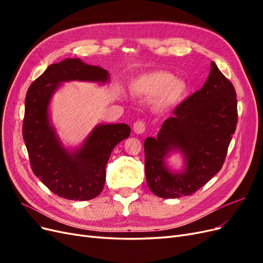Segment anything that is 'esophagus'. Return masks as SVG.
Returning a JSON list of instances; mask_svg holds the SVG:
<instances>
[{"label": "esophagus", "instance_id": "1", "mask_svg": "<svg viewBox=\"0 0 263 263\" xmlns=\"http://www.w3.org/2000/svg\"><path fill=\"white\" fill-rule=\"evenodd\" d=\"M133 129H134V133H135V134H138V135L142 134V133L145 132V129H146L145 123L142 122V121H137L136 123L134 124V126H133Z\"/></svg>", "mask_w": 263, "mask_h": 263}]
</instances>
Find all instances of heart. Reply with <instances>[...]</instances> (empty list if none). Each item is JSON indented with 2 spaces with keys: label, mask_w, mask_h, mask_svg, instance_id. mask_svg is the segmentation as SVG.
I'll return each mask as SVG.
<instances>
[{
  "label": "heart",
  "mask_w": 263,
  "mask_h": 263,
  "mask_svg": "<svg viewBox=\"0 0 263 263\" xmlns=\"http://www.w3.org/2000/svg\"><path fill=\"white\" fill-rule=\"evenodd\" d=\"M130 89L140 97L153 98L154 108L164 112L178 106L185 99L187 83L168 71H153L135 79Z\"/></svg>",
  "instance_id": "obj_1"
}]
</instances>
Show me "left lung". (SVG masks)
I'll return each mask as SVG.
<instances>
[{
    "label": "left lung",
    "instance_id": "1",
    "mask_svg": "<svg viewBox=\"0 0 263 263\" xmlns=\"http://www.w3.org/2000/svg\"><path fill=\"white\" fill-rule=\"evenodd\" d=\"M165 119L157 137L145 140V173L151 192L162 198L192 195L221 169L237 126L234 85L211 62L208 80ZM183 158L181 170L167 159Z\"/></svg>",
    "mask_w": 263,
    "mask_h": 263
}]
</instances>
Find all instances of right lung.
Wrapping results in <instances>:
<instances>
[{
    "mask_svg": "<svg viewBox=\"0 0 263 263\" xmlns=\"http://www.w3.org/2000/svg\"><path fill=\"white\" fill-rule=\"evenodd\" d=\"M70 81L105 84L109 73L79 58L52 63L27 91L23 137L33 172L52 193L68 200L89 201L102 192L110 153L129 137L130 127L100 124L80 146L67 148L51 123L49 106L62 83Z\"/></svg>",
    "mask_w": 263,
    "mask_h": 263,
    "instance_id": "add662e5",
    "label": "right lung"
}]
</instances>
